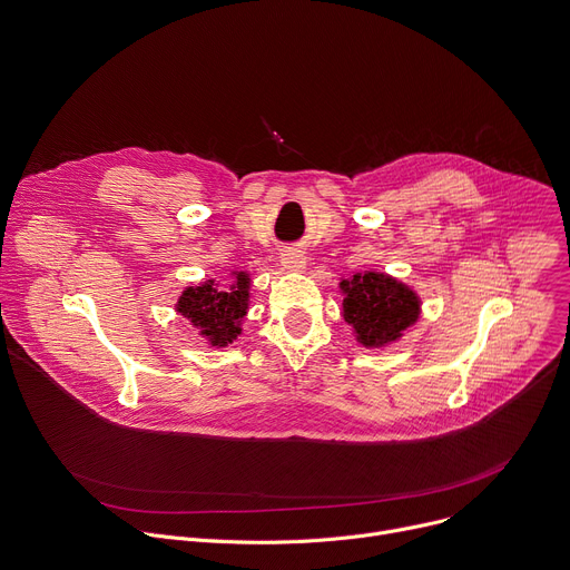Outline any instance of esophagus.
I'll use <instances>...</instances> for the list:
<instances>
[{"label":"esophagus","mask_w":570,"mask_h":570,"mask_svg":"<svg viewBox=\"0 0 570 570\" xmlns=\"http://www.w3.org/2000/svg\"><path fill=\"white\" fill-rule=\"evenodd\" d=\"M282 266L288 273H302L306 268V257L302 253H297V250H286L282 255Z\"/></svg>","instance_id":"obj_1"}]
</instances>
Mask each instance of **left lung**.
<instances>
[{"label":"left lung","mask_w":570,"mask_h":570,"mask_svg":"<svg viewBox=\"0 0 570 570\" xmlns=\"http://www.w3.org/2000/svg\"><path fill=\"white\" fill-rule=\"evenodd\" d=\"M343 317L363 347H387L411 330L422 313L420 295L379 271H361L341 279Z\"/></svg>","instance_id":"obj_1"}]
</instances>
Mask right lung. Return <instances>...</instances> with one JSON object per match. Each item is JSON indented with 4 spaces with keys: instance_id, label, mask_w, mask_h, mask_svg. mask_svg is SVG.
<instances>
[{
    "instance_id": "add662e5",
    "label": "right lung",
    "mask_w": 570,
    "mask_h": 570,
    "mask_svg": "<svg viewBox=\"0 0 570 570\" xmlns=\"http://www.w3.org/2000/svg\"><path fill=\"white\" fill-rule=\"evenodd\" d=\"M232 284L225 288H218L216 279L187 286L176 302V311L216 350L227 347L240 336V322L250 304V275L246 271H232Z\"/></svg>"
}]
</instances>
